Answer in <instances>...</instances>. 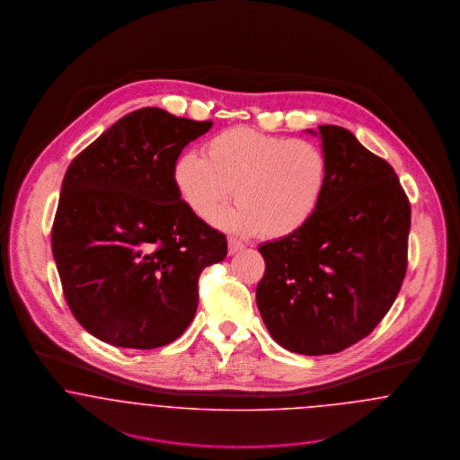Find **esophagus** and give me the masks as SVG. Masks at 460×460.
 Returning a JSON list of instances; mask_svg holds the SVG:
<instances>
[{"instance_id":"34e87169","label":"esophagus","mask_w":460,"mask_h":460,"mask_svg":"<svg viewBox=\"0 0 460 460\" xmlns=\"http://www.w3.org/2000/svg\"><path fill=\"white\" fill-rule=\"evenodd\" d=\"M243 249V243L242 242L237 241V239H228V254H235V252H239Z\"/></svg>"}]
</instances>
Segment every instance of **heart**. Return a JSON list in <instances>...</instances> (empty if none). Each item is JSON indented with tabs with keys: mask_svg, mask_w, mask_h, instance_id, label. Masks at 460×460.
Segmentation results:
<instances>
[{
	"mask_svg": "<svg viewBox=\"0 0 460 460\" xmlns=\"http://www.w3.org/2000/svg\"><path fill=\"white\" fill-rule=\"evenodd\" d=\"M327 174V157L314 142L230 128L206 142L204 157L180 155L172 183L200 218H209L234 189L237 206L218 213L215 223L232 232L280 239L312 219Z\"/></svg>",
	"mask_w": 460,
	"mask_h": 460,
	"instance_id": "obj_1",
	"label": "heart"
}]
</instances>
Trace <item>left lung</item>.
I'll use <instances>...</instances> for the list:
<instances>
[{
    "instance_id": "obj_1",
    "label": "left lung",
    "mask_w": 460,
    "mask_h": 460,
    "mask_svg": "<svg viewBox=\"0 0 460 460\" xmlns=\"http://www.w3.org/2000/svg\"><path fill=\"white\" fill-rule=\"evenodd\" d=\"M314 133L312 129H308ZM327 185L312 219L260 245L256 303L270 336L299 355L367 338L407 273L411 202L394 170L341 126H318Z\"/></svg>"
}]
</instances>
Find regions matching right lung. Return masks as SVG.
I'll return each instance as SVG.
<instances>
[{"instance_id": "add662e5", "label": "right lung", "mask_w": 460, "mask_h": 460, "mask_svg": "<svg viewBox=\"0 0 460 460\" xmlns=\"http://www.w3.org/2000/svg\"><path fill=\"white\" fill-rule=\"evenodd\" d=\"M211 126L138 109L66 171L51 251L71 312L100 341L152 349L194 320L199 275L225 260L226 237L181 200L172 166Z\"/></svg>"}]
</instances>
